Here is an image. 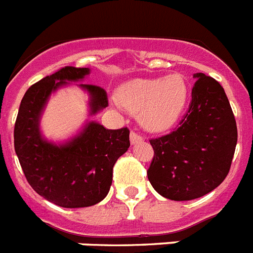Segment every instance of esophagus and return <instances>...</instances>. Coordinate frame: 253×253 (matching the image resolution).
<instances>
[{"instance_id":"1","label":"esophagus","mask_w":253,"mask_h":253,"mask_svg":"<svg viewBox=\"0 0 253 253\" xmlns=\"http://www.w3.org/2000/svg\"><path fill=\"white\" fill-rule=\"evenodd\" d=\"M142 140H143L142 135H139V134L135 133V131H131V133H130V142H131V144H137V143L142 142Z\"/></svg>"}]
</instances>
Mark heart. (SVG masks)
<instances>
[{"label": "heart", "mask_w": 253, "mask_h": 253, "mask_svg": "<svg viewBox=\"0 0 253 253\" xmlns=\"http://www.w3.org/2000/svg\"><path fill=\"white\" fill-rule=\"evenodd\" d=\"M187 97V84L180 75L137 78L118 90L120 104L134 113L139 111L140 124L152 131L165 130L175 124L184 113Z\"/></svg>", "instance_id": "heart-1"}]
</instances>
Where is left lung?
Here are the masks:
<instances>
[{"mask_svg": "<svg viewBox=\"0 0 253 253\" xmlns=\"http://www.w3.org/2000/svg\"><path fill=\"white\" fill-rule=\"evenodd\" d=\"M191 102L178 128L151 139L147 175L153 189L175 202L207 195L227 177L237 144V125L224 88L195 73Z\"/></svg>", "mask_w": 253, "mask_h": 253, "instance_id": "obj_1", "label": "left lung"}]
</instances>
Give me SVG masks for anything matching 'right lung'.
Segmentation results:
<instances>
[{
	"mask_svg": "<svg viewBox=\"0 0 253 253\" xmlns=\"http://www.w3.org/2000/svg\"><path fill=\"white\" fill-rule=\"evenodd\" d=\"M88 75L90 68L64 67L40 80L22 97L15 123V152L26 180L40 196L62 208H86L104 200L113 182L114 165L130 146L128 128L106 129L96 122H87L64 143L43 137L40 119L51 93ZM77 86L90 96V115L109 105L101 87Z\"/></svg>",
	"mask_w": 253,
	"mask_h": 253,
	"instance_id": "1",
	"label": "right lung"
}]
</instances>
